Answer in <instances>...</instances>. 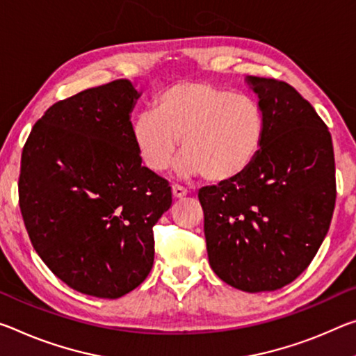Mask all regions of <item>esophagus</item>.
<instances>
[{
    "label": "esophagus",
    "instance_id": "esophagus-1",
    "mask_svg": "<svg viewBox=\"0 0 356 356\" xmlns=\"http://www.w3.org/2000/svg\"><path fill=\"white\" fill-rule=\"evenodd\" d=\"M187 195V188L180 187V185H172V196L174 198H184Z\"/></svg>",
    "mask_w": 356,
    "mask_h": 356
}]
</instances>
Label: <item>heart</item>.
Segmentation results:
<instances>
[{
  "label": "heart",
  "instance_id": "b5f03b06",
  "mask_svg": "<svg viewBox=\"0 0 356 356\" xmlns=\"http://www.w3.org/2000/svg\"><path fill=\"white\" fill-rule=\"evenodd\" d=\"M131 138L152 171H165L182 139L180 176L202 174L211 182H227L244 174L258 156L264 115L247 95L206 82L179 83L155 99L154 112L134 117Z\"/></svg>",
  "mask_w": 356,
  "mask_h": 356
}]
</instances>
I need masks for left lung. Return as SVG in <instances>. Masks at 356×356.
Returning <instances> with one entry per match:
<instances>
[{"instance_id": "left-lung-1", "label": "left lung", "mask_w": 356, "mask_h": 356, "mask_svg": "<svg viewBox=\"0 0 356 356\" xmlns=\"http://www.w3.org/2000/svg\"><path fill=\"white\" fill-rule=\"evenodd\" d=\"M264 138L244 174L200 190L209 264L234 289L274 291L318 252L336 204V166L325 122L284 81L247 77Z\"/></svg>"}]
</instances>
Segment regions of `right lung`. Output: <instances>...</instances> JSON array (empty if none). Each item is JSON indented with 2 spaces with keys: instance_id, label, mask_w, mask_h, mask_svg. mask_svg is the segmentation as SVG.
Segmentation results:
<instances>
[{
  "instance_id": "right-lung-1",
  "label": "right lung",
  "mask_w": 356,
  "mask_h": 356,
  "mask_svg": "<svg viewBox=\"0 0 356 356\" xmlns=\"http://www.w3.org/2000/svg\"><path fill=\"white\" fill-rule=\"evenodd\" d=\"M139 92L127 79L44 112L24 145L19 204L35 250L72 290L115 300L154 266L168 180L140 166L131 138Z\"/></svg>"
}]
</instances>
